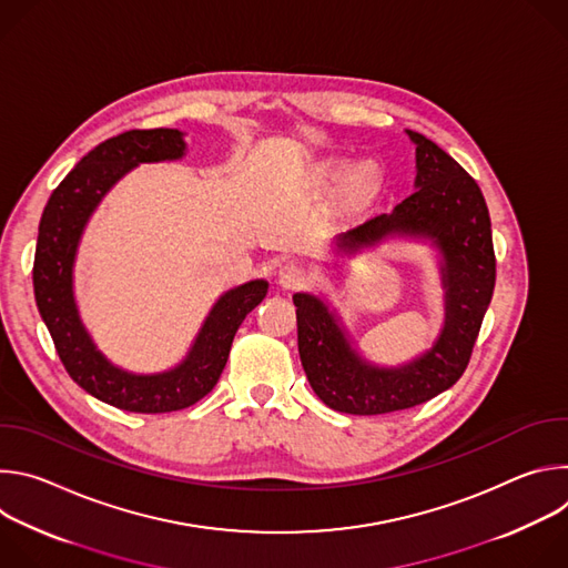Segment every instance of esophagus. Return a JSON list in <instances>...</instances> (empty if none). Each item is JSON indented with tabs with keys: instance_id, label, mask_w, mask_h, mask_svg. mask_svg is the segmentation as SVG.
Segmentation results:
<instances>
[{
	"instance_id": "obj_1",
	"label": "esophagus",
	"mask_w": 568,
	"mask_h": 568,
	"mask_svg": "<svg viewBox=\"0 0 568 568\" xmlns=\"http://www.w3.org/2000/svg\"><path fill=\"white\" fill-rule=\"evenodd\" d=\"M307 283V272L305 267L296 265V263H285L278 270V285L285 290H298Z\"/></svg>"
}]
</instances>
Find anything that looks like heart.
<instances>
[{"label": "heart", "instance_id": "obj_1", "mask_svg": "<svg viewBox=\"0 0 568 568\" xmlns=\"http://www.w3.org/2000/svg\"><path fill=\"white\" fill-rule=\"evenodd\" d=\"M346 164L342 159H328L321 164V178L328 182H337L344 175ZM377 182V166L373 161H362L355 169H351V173L346 175V189L353 195H364L368 193Z\"/></svg>", "mask_w": 568, "mask_h": 568}]
</instances>
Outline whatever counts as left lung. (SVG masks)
Segmentation results:
<instances>
[{
  "mask_svg": "<svg viewBox=\"0 0 568 568\" xmlns=\"http://www.w3.org/2000/svg\"><path fill=\"white\" fill-rule=\"evenodd\" d=\"M407 134L416 143V191L393 213L339 233L335 245L355 252L386 235L432 240L443 256L445 326L427 353L404 366L382 368L359 357L326 303L314 294H294L303 371L318 399L342 414L412 409L456 384L495 292L490 213L478 184L432 139L414 130Z\"/></svg>",
  "mask_w": 568,
  "mask_h": 568,
  "instance_id": "1",
  "label": "left lung"
}]
</instances>
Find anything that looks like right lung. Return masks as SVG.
<instances>
[{
    "instance_id": "obj_1",
    "label": "right lung",
    "mask_w": 568,
    "mask_h": 568,
    "mask_svg": "<svg viewBox=\"0 0 568 568\" xmlns=\"http://www.w3.org/2000/svg\"><path fill=\"white\" fill-rule=\"evenodd\" d=\"M184 134L171 128L130 130L99 143L51 193L33 263L36 303L69 377L97 399L134 414H169L191 407L220 379L233 337L265 298L267 281L224 292L209 312L186 359L156 375H134L97 351L73 301V261L83 229L105 193L134 166L182 159Z\"/></svg>"
}]
</instances>
